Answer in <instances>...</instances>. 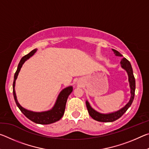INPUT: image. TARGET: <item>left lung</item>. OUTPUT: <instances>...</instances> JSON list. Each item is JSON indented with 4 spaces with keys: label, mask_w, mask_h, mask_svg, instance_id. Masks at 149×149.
<instances>
[{
    "label": "left lung",
    "mask_w": 149,
    "mask_h": 149,
    "mask_svg": "<svg viewBox=\"0 0 149 149\" xmlns=\"http://www.w3.org/2000/svg\"><path fill=\"white\" fill-rule=\"evenodd\" d=\"M114 51L116 56H123L119 52L117 51L114 49H112ZM121 66L123 69H124L127 73L128 75V80H129L130 83V87L131 89V97L130 101L126 104L124 107L121 108L120 110L116 111V112L109 113V114H101V113L98 112L97 111L95 110L93 108L91 107L89 102L86 101V106L88 110V112H89V115L91 116L93 119L95 120H97L98 122H114L118 118L122 116V115L127 111V110L130 107V106L132 105V102L134 99V96H135V79L133 75V69L131 65L130 62L125 58H123L120 62Z\"/></svg>",
    "instance_id": "left-lung-1"
}]
</instances>
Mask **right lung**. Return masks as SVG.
<instances>
[{
  "instance_id": "obj_1",
  "label": "right lung",
  "mask_w": 149,
  "mask_h": 149,
  "mask_svg": "<svg viewBox=\"0 0 149 149\" xmlns=\"http://www.w3.org/2000/svg\"><path fill=\"white\" fill-rule=\"evenodd\" d=\"M36 51L37 49H35L30 52L29 54H27L26 56L22 57L18 65H17V70L14 74L13 82L14 98L17 107L19 108V109L21 110V112L23 113L28 119H29L30 120L35 123H39V124H50V123H54L57 122V121L60 120L63 116V115L64 114L67 99L68 98V96L71 94V93L72 92L73 87L72 86H70L63 89L62 91L60 93L53 108L50 110L41 112H32V111L30 110H27L22 107V106H20V104L17 100L16 92H15V84H16V80L17 79V75H18L20 70H21V68L22 67V65L24 64V63L26 62L27 59H29L30 57L32 56Z\"/></svg>"
}]
</instances>
